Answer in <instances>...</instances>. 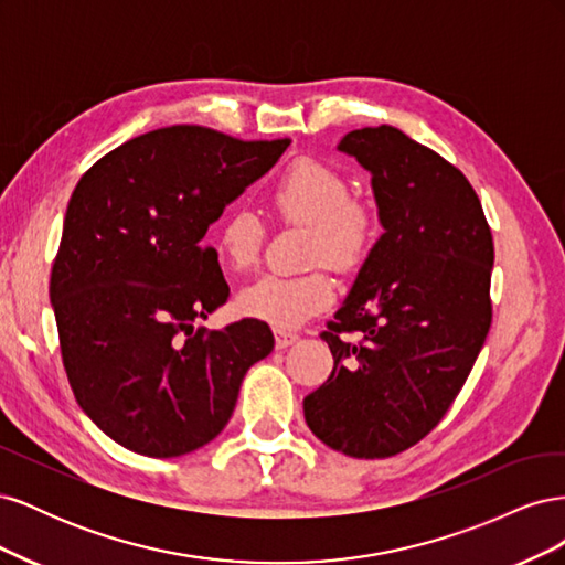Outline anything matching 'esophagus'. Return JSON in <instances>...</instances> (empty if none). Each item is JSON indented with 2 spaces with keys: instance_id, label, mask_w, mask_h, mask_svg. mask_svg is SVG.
Returning a JSON list of instances; mask_svg holds the SVG:
<instances>
[{
  "instance_id": "34e87169",
  "label": "esophagus",
  "mask_w": 565,
  "mask_h": 565,
  "mask_svg": "<svg viewBox=\"0 0 565 565\" xmlns=\"http://www.w3.org/2000/svg\"><path fill=\"white\" fill-rule=\"evenodd\" d=\"M273 334H276V347H278V349L292 347L295 341L299 339V334H295V332H287V330H276Z\"/></svg>"
}]
</instances>
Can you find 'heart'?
<instances>
[{"label": "heart", "mask_w": 565, "mask_h": 565, "mask_svg": "<svg viewBox=\"0 0 565 565\" xmlns=\"http://www.w3.org/2000/svg\"><path fill=\"white\" fill-rule=\"evenodd\" d=\"M270 202L282 224L309 226L306 254L311 264L353 268L365 259L377 233V216L367 202L351 195L347 174L316 158H301L289 167ZM264 243V221L249 210L226 214L216 233L218 256L231 270H247L259 262ZM332 299L334 280L324 268L301 276L270 273L243 289L237 309L276 330H295L328 309Z\"/></svg>", "instance_id": "b5f03b06"}]
</instances>
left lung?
Here are the masks:
<instances>
[{"mask_svg": "<svg viewBox=\"0 0 565 565\" xmlns=\"http://www.w3.org/2000/svg\"><path fill=\"white\" fill-rule=\"evenodd\" d=\"M339 150L372 174L384 233L320 334L334 367L303 417L332 450L382 459L419 443L465 386L492 322L494 247L471 183L431 148L382 125Z\"/></svg>", "mask_w": 565, "mask_h": 565, "instance_id": "left-lung-1", "label": "left lung"}]
</instances>
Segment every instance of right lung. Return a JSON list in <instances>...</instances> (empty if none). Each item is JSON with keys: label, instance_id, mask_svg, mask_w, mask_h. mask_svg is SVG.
<instances>
[{"label": "right lung", "instance_id": "obj_1", "mask_svg": "<svg viewBox=\"0 0 565 565\" xmlns=\"http://www.w3.org/2000/svg\"><path fill=\"white\" fill-rule=\"evenodd\" d=\"M287 146L162 127L110 150L75 185L49 297L79 407L127 450L179 457L207 446L247 370L273 351L262 320L198 324L231 292L202 237Z\"/></svg>", "mask_w": 565, "mask_h": 565}]
</instances>
